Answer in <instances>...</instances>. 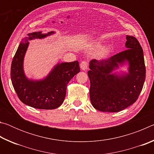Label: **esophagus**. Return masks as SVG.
<instances>
[{
  "mask_svg": "<svg viewBox=\"0 0 154 154\" xmlns=\"http://www.w3.org/2000/svg\"><path fill=\"white\" fill-rule=\"evenodd\" d=\"M80 68L82 71H85L88 68V62L86 61H82L80 64Z\"/></svg>",
  "mask_w": 154,
  "mask_h": 154,
  "instance_id": "esophagus-1",
  "label": "esophagus"
}]
</instances>
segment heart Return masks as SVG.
<instances>
[{
    "mask_svg": "<svg viewBox=\"0 0 154 154\" xmlns=\"http://www.w3.org/2000/svg\"><path fill=\"white\" fill-rule=\"evenodd\" d=\"M101 45H102L101 42H100V41H97V42H95L94 44L93 48L94 49H98V48H100ZM108 54H109V48H106V47H103V48H101L100 49V50L98 51V56L99 58H103L107 56Z\"/></svg>",
    "mask_w": 154,
    "mask_h": 154,
    "instance_id": "b5f03b06",
    "label": "heart"
}]
</instances>
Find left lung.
I'll return each instance as SVG.
<instances>
[{"label": "left lung", "mask_w": 154, "mask_h": 154, "mask_svg": "<svg viewBox=\"0 0 154 154\" xmlns=\"http://www.w3.org/2000/svg\"><path fill=\"white\" fill-rule=\"evenodd\" d=\"M127 49L102 60H92L88 75L90 81V97L92 106L103 112H119L136 102L145 80L143 51L132 36H126ZM129 72L115 71L124 63Z\"/></svg>", "instance_id": "obj_1"}]
</instances>
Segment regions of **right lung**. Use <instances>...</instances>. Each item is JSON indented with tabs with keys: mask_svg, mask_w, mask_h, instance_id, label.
I'll return each mask as SVG.
<instances>
[{
	"mask_svg": "<svg viewBox=\"0 0 154 154\" xmlns=\"http://www.w3.org/2000/svg\"><path fill=\"white\" fill-rule=\"evenodd\" d=\"M55 33L42 32L29 33L23 38L16 51L11 66L13 86L23 103L38 109H54L64 102L66 86L75 75L80 71L79 62L58 63L46 77L41 80L29 79L24 71V59L29 45L28 41L43 38Z\"/></svg>",
	"mask_w": 154,
	"mask_h": 154,
	"instance_id": "1",
	"label": "right lung"
}]
</instances>
